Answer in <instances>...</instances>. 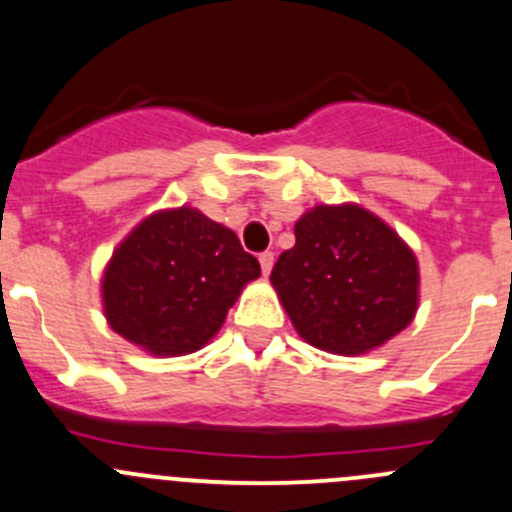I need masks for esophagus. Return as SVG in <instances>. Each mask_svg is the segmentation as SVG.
<instances>
[{
  "label": "esophagus",
  "instance_id": "34e87169",
  "mask_svg": "<svg viewBox=\"0 0 512 512\" xmlns=\"http://www.w3.org/2000/svg\"><path fill=\"white\" fill-rule=\"evenodd\" d=\"M272 265H275V255H272V252H262V255H260V267H262V275H270Z\"/></svg>",
  "mask_w": 512,
  "mask_h": 512
}]
</instances>
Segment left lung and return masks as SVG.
Returning <instances> with one entry per match:
<instances>
[{
	"label": "left lung",
	"mask_w": 512,
	"mask_h": 512,
	"mask_svg": "<svg viewBox=\"0 0 512 512\" xmlns=\"http://www.w3.org/2000/svg\"><path fill=\"white\" fill-rule=\"evenodd\" d=\"M418 260L372 212L320 205L295 225L270 282L302 340L335 355L380 347L418 310Z\"/></svg>",
	"instance_id": "8db88e82"
}]
</instances>
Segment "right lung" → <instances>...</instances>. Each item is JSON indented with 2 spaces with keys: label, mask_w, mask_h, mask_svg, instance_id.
Segmentation results:
<instances>
[{
  "label": "right lung",
  "mask_w": 512,
  "mask_h": 512,
  "mask_svg": "<svg viewBox=\"0 0 512 512\" xmlns=\"http://www.w3.org/2000/svg\"><path fill=\"white\" fill-rule=\"evenodd\" d=\"M260 262L232 230L192 207L147 217L104 270V315L117 335L152 355L205 345Z\"/></svg>",
  "instance_id": "1"
}]
</instances>
